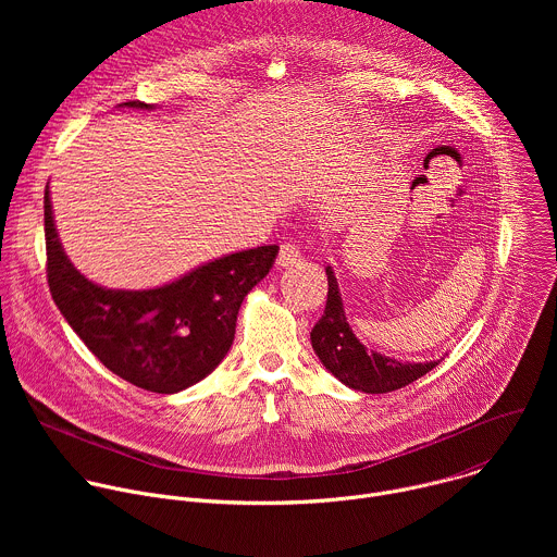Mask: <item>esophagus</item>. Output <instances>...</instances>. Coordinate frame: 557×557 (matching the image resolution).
<instances>
[{
  "label": "esophagus",
  "mask_w": 557,
  "mask_h": 557,
  "mask_svg": "<svg viewBox=\"0 0 557 557\" xmlns=\"http://www.w3.org/2000/svg\"><path fill=\"white\" fill-rule=\"evenodd\" d=\"M299 260H301V253H299V249L295 245L286 243V245L280 247V256H277V267L280 269H288V267L297 264Z\"/></svg>",
  "instance_id": "esophagus-1"
}]
</instances>
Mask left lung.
I'll list each match as a JSON object with an SVG mask.
<instances>
[{"label": "left lung", "mask_w": 557, "mask_h": 557, "mask_svg": "<svg viewBox=\"0 0 557 557\" xmlns=\"http://www.w3.org/2000/svg\"><path fill=\"white\" fill-rule=\"evenodd\" d=\"M326 310L322 314V320L310 331V344L314 355L326 366V370L333 372L344 385L366 394H383L406 387L408 383L421 379L423 374L438 366V361L410 363L368 350L357 339L346 320L344 301L333 267H326Z\"/></svg>", "instance_id": "obj_1"}]
</instances>
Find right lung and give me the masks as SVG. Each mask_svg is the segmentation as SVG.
Listing matches in <instances>:
<instances>
[{
  "mask_svg": "<svg viewBox=\"0 0 557 557\" xmlns=\"http://www.w3.org/2000/svg\"><path fill=\"white\" fill-rule=\"evenodd\" d=\"M119 108L153 110L140 101ZM44 222L48 286L65 322L108 370L158 394L181 392L218 368L233 344L245 297L267 277L280 251L275 245L237 251L165 286L121 290L90 282L67 260L48 187Z\"/></svg>",
  "mask_w": 557,
  "mask_h": 557,
  "instance_id": "right-lung-1",
  "label": "right lung"
}]
</instances>
